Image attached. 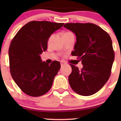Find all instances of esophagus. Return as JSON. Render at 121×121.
<instances>
[{
	"mask_svg": "<svg viewBox=\"0 0 121 121\" xmlns=\"http://www.w3.org/2000/svg\"><path fill=\"white\" fill-rule=\"evenodd\" d=\"M65 64H66V63L65 62H64V61H61V62H60V65H61V67H62V66L65 65Z\"/></svg>",
	"mask_w": 121,
	"mask_h": 121,
	"instance_id": "34e87169",
	"label": "esophagus"
}]
</instances>
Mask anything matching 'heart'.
<instances>
[{"label":"heart","mask_w":121,"mask_h":121,"mask_svg":"<svg viewBox=\"0 0 121 121\" xmlns=\"http://www.w3.org/2000/svg\"><path fill=\"white\" fill-rule=\"evenodd\" d=\"M67 33H70V32H67Z\"/></svg>","instance_id":"obj_1"}]
</instances>
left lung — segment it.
Returning <instances> with one entry per match:
<instances>
[{"mask_svg": "<svg viewBox=\"0 0 121 121\" xmlns=\"http://www.w3.org/2000/svg\"><path fill=\"white\" fill-rule=\"evenodd\" d=\"M64 27L75 34L76 42L71 55L79 57L83 65L81 70L70 65V86L82 96L93 95L103 87L110 76L115 59L110 36L93 23H68Z\"/></svg>", "mask_w": 121, "mask_h": 121, "instance_id": "8db88e82", "label": "left lung"}]
</instances>
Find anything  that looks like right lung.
Instances as JSON below:
<instances>
[{
    "instance_id": "1",
    "label": "right lung",
    "mask_w": 121,
    "mask_h": 121,
    "mask_svg": "<svg viewBox=\"0 0 121 121\" xmlns=\"http://www.w3.org/2000/svg\"><path fill=\"white\" fill-rule=\"evenodd\" d=\"M63 23L31 21L14 36L9 48L10 72L22 91L33 97L40 96L51 88L60 68L58 61L42 62L40 54L47 49L48 40Z\"/></svg>"
}]
</instances>
